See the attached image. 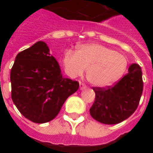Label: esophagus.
Wrapping results in <instances>:
<instances>
[{
	"mask_svg": "<svg viewBox=\"0 0 153 153\" xmlns=\"http://www.w3.org/2000/svg\"><path fill=\"white\" fill-rule=\"evenodd\" d=\"M85 88H86V85L83 83H82V82H79V89L83 90L85 89Z\"/></svg>",
	"mask_w": 153,
	"mask_h": 153,
	"instance_id": "1",
	"label": "esophagus"
}]
</instances>
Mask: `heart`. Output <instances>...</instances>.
Listing matches in <instances>:
<instances>
[{
    "mask_svg": "<svg viewBox=\"0 0 153 153\" xmlns=\"http://www.w3.org/2000/svg\"><path fill=\"white\" fill-rule=\"evenodd\" d=\"M62 65L71 79L82 75L87 68V79L91 84L106 87L121 79L127 70L128 60L125 55L111 48L90 43L79 46L75 52L65 51Z\"/></svg>",
    "mask_w": 153,
    "mask_h": 153,
    "instance_id": "obj_1",
    "label": "heart"
}]
</instances>
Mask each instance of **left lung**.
Returning <instances> with one entry per match:
<instances>
[{"mask_svg": "<svg viewBox=\"0 0 153 153\" xmlns=\"http://www.w3.org/2000/svg\"><path fill=\"white\" fill-rule=\"evenodd\" d=\"M142 70L138 64L128 67V74L112 87L93 88L96 97L90 115L97 121L115 125L128 119L137 109L143 93Z\"/></svg>", "mask_w": 153, "mask_h": 153, "instance_id": "8db88e82", "label": "left lung"}]
</instances>
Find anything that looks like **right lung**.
I'll return each mask as SVG.
<instances>
[{
  "label": "right lung",
  "instance_id": "right-lung-1",
  "mask_svg": "<svg viewBox=\"0 0 153 153\" xmlns=\"http://www.w3.org/2000/svg\"><path fill=\"white\" fill-rule=\"evenodd\" d=\"M10 83L12 101L19 111L38 124L52 120L79 87L62 75L58 61L42 41L16 56Z\"/></svg>",
  "mask_w": 153,
  "mask_h": 153
}]
</instances>
